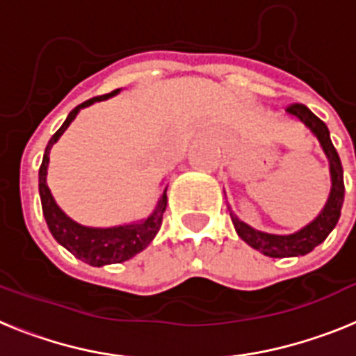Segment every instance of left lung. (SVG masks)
Wrapping results in <instances>:
<instances>
[{"instance_id": "1", "label": "left lung", "mask_w": 356, "mask_h": 356, "mask_svg": "<svg viewBox=\"0 0 356 356\" xmlns=\"http://www.w3.org/2000/svg\"><path fill=\"white\" fill-rule=\"evenodd\" d=\"M289 114L296 115L298 119L307 124L310 130L314 131L317 139H319L321 146L325 149L326 156L330 160V172H332V193H330L328 203L323 209V212L314 219L308 226L300 229L298 234L292 235H271L264 234V232H257L246 222L238 221V217L234 212H229L232 216V222H234L235 229H237L238 237L244 242H248L251 248H254L260 253L273 257V259H285V257H300V254H307L319 246L321 242L325 241L330 235L335 225H337L339 217H341L342 201H344V178H342V163L339 159L337 149L333 147L332 139H330V131L326 124L314 114L312 110L305 106L303 103H292L287 106Z\"/></svg>"}]
</instances>
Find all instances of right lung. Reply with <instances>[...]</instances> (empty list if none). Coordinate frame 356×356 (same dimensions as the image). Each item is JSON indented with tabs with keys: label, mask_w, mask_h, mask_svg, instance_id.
<instances>
[{
	"label": "right lung",
	"mask_w": 356,
	"mask_h": 356,
	"mask_svg": "<svg viewBox=\"0 0 356 356\" xmlns=\"http://www.w3.org/2000/svg\"><path fill=\"white\" fill-rule=\"evenodd\" d=\"M119 90H112L103 96L90 97L81 105L74 106L69 112L67 119L64 121L58 130L55 131L51 139H49L46 151H44V159L39 169V193H40V203H42V213L46 217L49 232L53 237L60 242L65 250L71 251L76 259L83 260V262L90 264V266H105V264H119L124 260L131 259L137 253L144 250V248L153 241L156 232L162 226V217L165 212V205H168V187H163V193L159 200L155 212L151 213L147 219L140 221L139 225H128V226H118V228H85V226L76 225L71 221L58 207H56L55 200H53L51 193H49L48 184H46V172H48V162H49V149H51L53 143L58 140L65 128L71 124V121L76 118L78 110L83 106L92 105L94 102H102L106 97L114 96Z\"/></svg>",
	"instance_id": "add662e5"
}]
</instances>
